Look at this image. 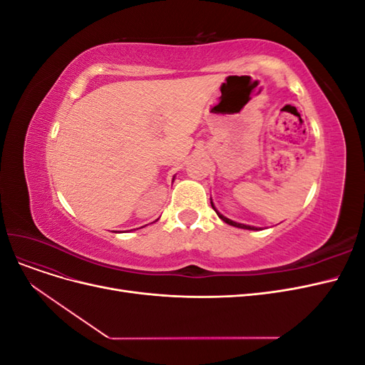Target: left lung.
I'll list each match as a JSON object with an SVG mask.
<instances>
[{
	"label": "left lung",
	"mask_w": 365,
	"mask_h": 365,
	"mask_svg": "<svg viewBox=\"0 0 365 365\" xmlns=\"http://www.w3.org/2000/svg\"><path fill=\"white\" fill-rule=\"evenodd\" d=\"M212 207L215 208V205H213V202H212ZM216 210V208H215ZM217 213V212H216ZM217 216L224 220V222H227L228 225H233V227H237V228H245V230H257L256 227H250V225H244V224H237V222H235V220H230L228 217H225V216H222L220 213H217Z\"/></svg>",
	"instance_id": "1"
}]
</instances>
